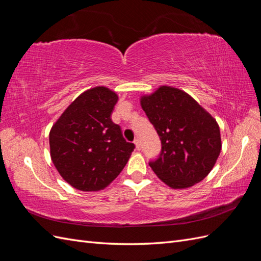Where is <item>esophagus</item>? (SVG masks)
Segmentation results:
<instances>
[{
    "instance_id": "obj_1",
    "label": "esophagus",
    "mask_w": 261,
    "mask_h": 261,
    "mask_svg": "<svg viewBox=\"0 0 261 261\" xmlns=\"http://www.w3.org/2000/svg\"><path fill=\"white\" fill-rule=\"evenodd\" d=\"M134 143H135L136 148H137L138 150H140V149H141V144H140V139H139V138H136L135 140H134Z\"/></svg>"
}]
</instances>
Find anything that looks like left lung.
<instances>
[{"label":"left lung","mask_w":261,"mask_h":261,"mask_svg":"<svg viewBox=\"0 0 261 261\" xmlns=\"http://www.w3.org/2000/svg\"><path fill=\"white\" fill-rule=\"evenodd\" d=\"M141 108L161 140V151L149 162L172 188H187L206 177L221 151L219 125L187 94L162 86L141 98Z\"/></svg>","instance_id":"obj_1"}]
</instances>
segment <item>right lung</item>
<instances>
[{"label": "right lung", "mask_w": 261, "mask_h": 261, "mask_svg": "<svg viewBox=\"0 0 261 261\" xmlns=\"http://www.w3.org/2000/svg\"><path fill=\"white\" fill-rule=\"evenodd\" d=\"M116 93L106 87L83 92L50 132L51 159L61 176L83 192L107 187L135 149L111 120Z\"/></svg>", "instance_id": "add662e5"}]
</instances>
